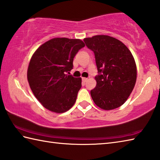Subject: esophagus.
Segmentation results:
<instances>
[{
  "mask_svg": "<svg viewBox=\"0 0 160 160\" xmlns=\"http://www.w3.org/2000/svg\"><path fill=\"white\" fill-rule=\"evenodd\" d=\"M87 80H88V79H87V78H84V77H83L82 78V81H83V82H86V81H87Z\"/></svg>",
  "mask_w": 160,
  "mask_h": 160,
  "instance_id": "obj_1",
  "label": "esophagus"
}]
</instances>
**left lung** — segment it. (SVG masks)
Here are the masks:
<instances>
[{
    "label": "left lung",
    "mask_w": 160,
    "mask_h": 160,
    "mask_svg": "<svg viewBox=\"0 0 160 160\" xmlns=\"http://www.w3.org/2000/svg\"><path fill=\"white\" fill-rule=\"evenodd\" d=\"M86 46L95 57L99 75L90 91L93 102L105 110L122 106L134 88L137 66L132 53L122 41L108 35L85 38Z\"/></svg>",
    "instance_id": "8db88e82"
}]
</instances>
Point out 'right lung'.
I'll return each instance as SVG.
<instances>
[{"mask_svg": "<svg viewBox=\"0 0 160 160\" xmlns=\"http://www.w3.org/2000/svg\"><path fill=\"white\" fill-rule=\"evenodd\" d=\"M85 43L81 39L54 38L42 44L32 56L28 81L38 102L56 113L69 110L81 88V78L68 75L73 59Z\"/></svg>", "mask_w": 160, "mask_h": 160, "instance_id": "add662e5", "label": "right lung"}]
</instances>
